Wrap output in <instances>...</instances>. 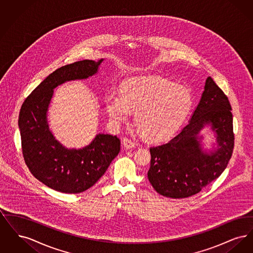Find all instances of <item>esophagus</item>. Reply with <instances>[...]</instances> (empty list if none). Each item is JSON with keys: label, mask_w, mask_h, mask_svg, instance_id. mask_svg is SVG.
I'll return each mask as SVG.
<instances>
[{"label": "esophagus", "mask_w": 253, "mask_h": 253, "mask_svg": "<svg viewBox=\"0 0 253 253\" xmlns=\"http://www.w3.org/2000/svg\"><path fill=\"white\" fill-rule=\"evenodd\" d=\"M122 142H123V145L126 149H131V148H133L135 146V142L132 141V139L129 138V137H124Z\"/></svg>", "instance_id": "obj_1"}]
</instances>
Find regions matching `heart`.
Listing matches in <instances>:
<instances>
[{"label": "heart", "instance_id": "heart-1", "mask_svg": "<svg viewBox=\"0 0 253 253\" xmlns=\"http://www.w3.org/2000/svg\"><path fill=\"white\" fill-rule=\"evenodd\" d=\"M109 117L119 124L128 120L130 110L134 121L150 140L161 141L171 136L187 118L193 105L191 93L160 77L132 78L121 87V95L105 97Z\"/></svg>", "mask_w": 253, "mask_h": 253}]
</instances>
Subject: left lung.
I'll use <instances>...</instances> for the list:
<instances>
[{"label":"left lung","instance_id":"obj_1","mask_svg":"<svg viewBox=\"0 0 253 253\" xmlns=\"http://www.w3.org/2000/svg\"><path fill=\"white\" fill-rule=\"evenodd\" d=\"M231 106L228 96L209 77L189 123L165 144L150 148L148 178L163 196L185 198L199 193L227 168L234 148ZM206 125L217 133L214 151H203L198 134Z\"/></svg>","mask_w":253,"mask_h":253}]
</instances>
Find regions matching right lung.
Returning a JSON list of instances; mask_svg holds the SVG:
<instances>
[{"label": "right lung", "mask_w": 253, "mask_h": 253, "mask_svg": "<svg viewBox=\"0 0 253 253\" xmlns=\"http://www.w3.org/2000/svg\"><path fill=\"white\" fill-rule=\"evenodd\" d=\"M102 60H81L58 68L25 98L20 111L24 162L38 180L60 193L91 188L121 151L117 135L98 133L91 144L76 150L63 147L49 131L46 114L53 90L65 82L95 75Z\"/></svg>", "instance_id": "right-lung-1"}]
</instances>
